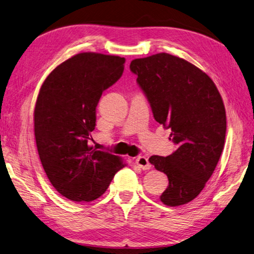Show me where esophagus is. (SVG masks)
Instances as JSON below:
<instances>
[{
    "instance_id": "esophagus-1",
    "label": "esophagus",
    "mask_w": 254,
    "mask_h": 254,
    "mask_svg": "<svg viewBox=\"0 0 254 254\" xmlns=\"http://www.w3.org/2000/svg\"><path fill=\"white\" fill-rule=\"evenodd\" d=\"M135 163L140 167L141 169H143V170H148V169H150V167H151V165H150V162H149L148 159L145 158V157H143V156L137 157L135 159Z\"/></svg>"
}]
</instances>
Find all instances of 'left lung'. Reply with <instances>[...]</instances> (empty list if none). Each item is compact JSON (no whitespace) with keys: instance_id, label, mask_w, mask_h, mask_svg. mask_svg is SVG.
I'll return each instance as SVG.
<instances>
[{"instance_id":"8db88e82","label":"left lung","mask_w":254,"mask_h":254,"mask_svg":"<svg viewBox=\"0 0 254 254\" xmlns=\"http://www.w3.org/2000/svg\"><path fill=\"white\" fill-rule=\"evenodd\" d=\"M130 69L177 149L170 156L149 158L166 174L168 187L160 196L167 206L196 198L213 175L224 148L226 114L214 81L183 58L161 53L132 60Z\"/></svg>"}]
</instances>
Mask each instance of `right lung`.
<instances>
[{
    "label": "right lung",
    "instance_id": "obj_1",
    "mask_svg": "<svg viewBox=\"0 0 254 254\" xmlns=\"http://www.w3.org/2000/svg\"><path fill=\"white\" fill-rule=\"evenodd\" d=\"M126 59L80 53L60 64L42 84L34 107V136L42 167L59 194L91 201L104 194L126 163L87 144L102 93L122 76Z\"/></svg>",
    "mask_w": 254,
    "mask_h": 254
}]
</instances>
